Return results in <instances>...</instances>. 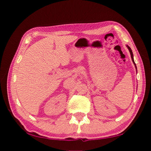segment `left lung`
Listing matches in <instances>:
<instances>
[{
	"label": "left lung",
	"instance_id": "obj_1",
	"mask_svg": "<svg viewBox=\"0 0 151 151\" xmlns=\"http://www.w3.org/2000/svg\"><path fill=\"white\" fill-rule=\"evenodd\" d=\"M127 47L128 48V49H129V52H130V54H131V58H132V62H133V64L134 65V66H135V68H136V70H137V66H136V64H135V63H134V58H133V54H132V50H131V48H130L129 46L128 45H127Z\"/></svg>",
	"mask_w": 151,
	"mask_h": 151
}]
</instances>
